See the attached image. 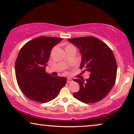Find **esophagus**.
<instances>
[{
  "mask_svg": "<svg viewBox=\"0 0 134 134\" xmlns=\"http://www.w3.org/2000/svg\"><path fill=\"white\" fill-rule=\"evenodd\" d=\"M72 82V80L71 79H67V83H71V82Z\"/></svg>",
  "mask_w": 134,
  "mask_h": 134,
  "instance_id": "34e87169",
  "label": "esophagus"
}]
</instances>
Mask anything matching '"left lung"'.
I'll return each mask as SVG.
<instances>
[{
    "instance_id": "left-lung-1",
    "label": "left lung",
    "mask_w": 134,
    "mask_h": 134,
    "mask_svg": "<svg viewBox=\"0 0 134 134\" xmlns=\"http://www.w3.org/2000/svg\"><path fill=\"white\" fill-rule=\"evenodd\" d=\"M82 55L80 69L91 73L90 78L76 79L80 86L73 96L84 103H95L105 98L112 88L116 78L117 65L112 51L105 43L94 36L68 39Z\"/></svg>"
}]
</instances>
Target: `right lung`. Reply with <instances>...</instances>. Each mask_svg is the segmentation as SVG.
Listing matches in <instances>:
<instances>
[{"label": "right lung", "mask_w": 134, "mask_h": 134, "mask_svg": "<svg viewBox=\"0 0 134 134\" xmlns=\"http://www.w3.org/2000/svg\"><path fill=\"white\" fill-rule=\"evenodd\" d=\"M62 38L39 36L30 40L20 50L15 62L18 85L27 98L46 103L56 98L67 79L54 77L46 72L51 49Z\"/></svg>", "instance_id": "right-lung-1"}]
</instances>
